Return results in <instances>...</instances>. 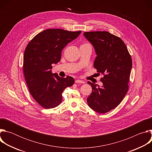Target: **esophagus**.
I'll return each mask as SVG.
<instances>
[{
    "instance_id": "1",
    "label": "esophagus",
    "mask_w": 152,
    "mask_h": 152,
    "mask_svg": "<svg viewBox=\"0 0 152 152\" xmlns=\"http://www.w3.org/2000/svg\"><path fill=\"white\" fill-rule=\"evenodd\" d=\"M75 83H84V81H83L82 80L77 79V80H75Z\"/></svg>"
}]
</instances>
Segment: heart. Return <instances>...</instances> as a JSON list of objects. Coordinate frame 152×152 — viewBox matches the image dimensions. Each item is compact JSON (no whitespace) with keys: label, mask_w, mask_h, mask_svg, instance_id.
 <instances>
[{"label":"heart","mask_w":152,"mask_h":152,"mask_svg":"<svg viewBox=\"0 0 152 152\" xmlns=\"http://www.w3.org/2000/svg\"><path fill=\"white\" fill-rule=\"evenodd\" d=\"M84 45H86V44H84Z\"/></svg>","instance_id":"1"}]
</instances>
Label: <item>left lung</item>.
Returning a JSON list of instances; mask_svg holds the SVG:
<instances>
[{"label": "left lung", "mask_w": 152, "mask_h": 152, "mask_svg": "<svg viewBox=\"0 0 152 152\" xmlns=\"http://www.w3.org/2000/svg\"><path fill=\"white\" fill-rule=\"evenodd\" d=\"M84 36L94 46L97 56L94 67L103 75L100 87L90 82L92 93L87 98L94 111L104 114L121 102L129 90L132 61L123 41L107 31L85 32Z\"/></svg>", "instance_id": "8db88e82"}]
</instances>
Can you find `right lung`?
Listing matches in <instances>:
<instances>
[{"instance_id": "add662e5", "label": "right lung", "mask_w": 152, "mask_h": 152, "mask_svg": "<svg viewBox=\"0 0 152 152\" xmlns=\"http://www.w3.org/2000/svg\"><path fill=\"white\" fill-rule=\"evenodd\" d=\"M80 33L48 29L35 35L25 49L23 68L27 86L34 99L46 109L58 106L63 91L75 83L71 76L52 73V64L60 61L62 49Z\"/></svg>"}]
</instances>
